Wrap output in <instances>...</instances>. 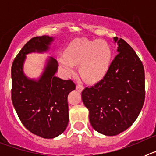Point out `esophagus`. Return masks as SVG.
<instances>
[{
  "instance_id": "obj_1",
  "label": "esophagus",
  "mask_w": 156,
  "mask_h": 156,
  "mask_svg": "<svg viewBox=\"0 0 156 156\" xmlns=\"http://www.w3.org/2000/svg\"><path fill=\"white\" fill-rule=\"evenodd\" d=\"M76 89L78 91H82L83 90V87L82 86V85H77L76 87Z\"/></svg>"
}]
</instances>
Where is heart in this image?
Wrapping results in <instances>:
<instances>
[{"instance_id":"b5f03b06","label":"heart","mask_w":156,"mask_h":156,"mask_svg":"<svg viewBox=\"0 0 156 156\" xmlns=\"http://www.w3.org/2000/svg\"><path fill=\"white\" fill-rule=\"evenodd\" d=\"M111 61V48L102 40H75L66 48L65 54L58 58L59 66L66 75L73 73L76 65L80 64V73L89 83L103 79L109 70Z\"/></svg>"}]
</instances>
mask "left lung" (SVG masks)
I'll use <instances>...</instances> for the list:
<instances>
[{
  "label": "left lung",
  "mask_w": 156,
  "mask_h": 156,
  "mask_svg": "<svg viewBox=\"0 0 156 156\" xmlns=\"http://www.w3.org/2000/svg\"><path fill=\"white\" fill-rule=\"evenodd\" d=\"M118 55L105 76L86 87L82 101L89 110L92 127L105 136H115L133 123L144 101V71L134 51L122 39L114 37Z\"/></svg>",
  "instance_id": "1"
}]
</instances>
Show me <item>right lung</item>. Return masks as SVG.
Returning <instances> with one entry per match:
<instances>
[{
	"label": "right lung",
	"mask_w": 156,
	"mask_h": 156,
	"mask_svg": "<svg viewBox=\"0 0 156 156\" xmlns=\"http://www.w3.org/2000/svg\"><path fill=\"white\" fill-rule=\"evenodd\" d=\"M55 37H36L24 45L12 66V100L19 119L28 130L43 138L62 133L69 123L67 97L76 86L70 80L55 76L58 64L48 57L41 76L30 78L24 73L27 55L49 52Z\"/></svg>",
	"instance_id": "1"
}]
</instances>
